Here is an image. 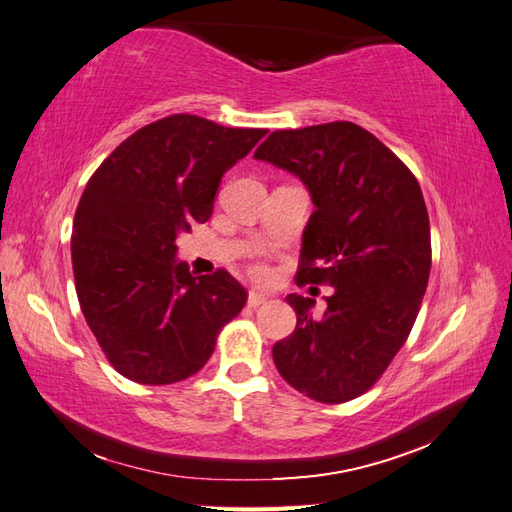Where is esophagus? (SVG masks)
Segmentation results:
<instances>
[{"label":"esophagus","mask_w":512,"mask_h":512,"mask_svg":"<svg viewBox=\"0 0 512 512\" xmlns=\"http://www.w3.org/2000/svg\"><path fill=\"white\" fill-rule=\"evenodd\" d=\"M266 301H268V295H264V292H257V290H250V292H248V306H250V308L264 306Z\"/></svg>","instance_id":"34e87169"}]
</instances>
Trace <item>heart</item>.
<instances>
[{"label": "heart", "mask_w": 512, "mask_h": 512, "mask_svg": "<svg viewBox=\"0 0 512 512\" xmlns=\"http://www.w3.org/2000/svg\"><path fill=\"white\" fill-rule=\"evenodd\" d=\"M255 273H257V275H264V268H262V266H257V268H255Z\"/></svg>", "instance_id": "heart-1"}]
</instances>
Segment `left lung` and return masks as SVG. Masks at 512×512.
Segmentation results:
<instances>
[{
	"mask_svg": "<svg viewBox=\"0 0 512 512\" xmlns=\"http://www.w3.org/2000/svg\"><path fill=\"white\" fill-rule=\"evenodd\" d=\"M306 184L312 204L297 284L334 288L312 317L288 295L297 328L273 345L288 385L347 402L383 376L416 323L431 270L429 213L416 176L367 129L347 121L277 129L255 151Z\"/></svg>",
	"mask_w": 512,
	"mask_h": 512,
	"instance_id": "left-lung-1",
	"label": "left lung"
}]
</instances>
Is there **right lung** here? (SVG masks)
I'll return each mask as SVG.
<instances>
[{"label":"right lung","mask_w":512,"mask_h":512,"mask_svg":"<svg viewBox=\"0 0 512 512\" xmlns=\"http://www.w3.org/2000/svg\"><path fill=\"white\" fill-rule=\"evenodd\" d=\"M266 129L173 114L123 140L94 171L72 224L83 317L118 374L171 385L200 372L248 292L224 268L195 277L176 237L206 222L222 176Z\"/></svg>","instance_id":"obj_1"}]
</instances>
